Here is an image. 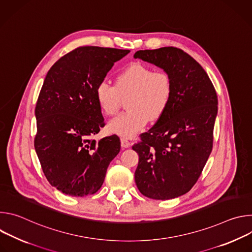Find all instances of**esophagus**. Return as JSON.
I'll use <instances>...</instances> for the list:
<instances>
[{
  "label": "esophagus",
  "mask_w": 252,
  "mask_h": 252,
  "mask_svg": "<svg viewBox=\"0 0 252 252\" xmlns=\"http://www.w3.org/2000/svg\"><path fill=\"white\" fill-rule=\"evenodd\" d=\"M121 145H122V148L126 149L131 146V142L129 140H127L126 138H121Z\"/></svg>",
  "instance_id": "1"
}]
</instances>
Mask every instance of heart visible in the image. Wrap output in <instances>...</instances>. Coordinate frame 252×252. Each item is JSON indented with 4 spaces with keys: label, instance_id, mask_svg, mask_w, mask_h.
<instances>
[{
    "label": "heart",
    "instance_id": "heart-1",
    "mask_svg": "<svg viewBox=\"0 0 252 252\" xmlns=\"http://www.w3.org/2000/svg\"><path fill=\"white\" fill-rule=\"evenodd\" d=\"M126 95L127 111L114 118L107 128L123 138H131L149 120L156 122L163 116L172 98L171 79L163 70L134 63L117 75L115 86L102 80L95 87L98 105L107 116L118 112L122 97Z\"/></svg>",
    "mask_w": 252,
    "mask_h": 252
}]
</instances>
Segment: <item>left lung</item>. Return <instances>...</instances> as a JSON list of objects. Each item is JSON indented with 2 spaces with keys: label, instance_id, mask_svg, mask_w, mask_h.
<instances>
[{
  "label": "left lung",
  "instance_id": "left-lung-1",
  "mask_svg": "<svg viewBox=\"0 0 252 252\" xmlns=\"http://www.w3.org/2000/svg\"><path fill=\"white\" fill-rule=\"evenodd\" d=\"M133 58L161 67L172 83L167 110L132 147L134 181L147 197L175 198L195 185L212 151L218 94L203 67L181 49L137 51Z\"/></svg>",
  "mask_w": 252,
  "mask_h": 252
}]
</instances>
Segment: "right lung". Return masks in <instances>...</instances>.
<instances>
[{
    "mask_svg": "<svg viewBox=\"0 0 252 252\" xmlns=\"http://www.w3.org/2000/svg\"><path fill=\"white\" fill-rule=\"evenodd\" d=\"M128 50L79 47L48 71L35 104L34 150L48 182L64 194L86 196L102 186L121 151L117 135L93 139L104 126L96 85Z\"/></svg>",
    "mask_w": 252,
    "mask_h": 252,
    "instance_id": "add662e5",
    "label": "right lung"
}]
</instances>
